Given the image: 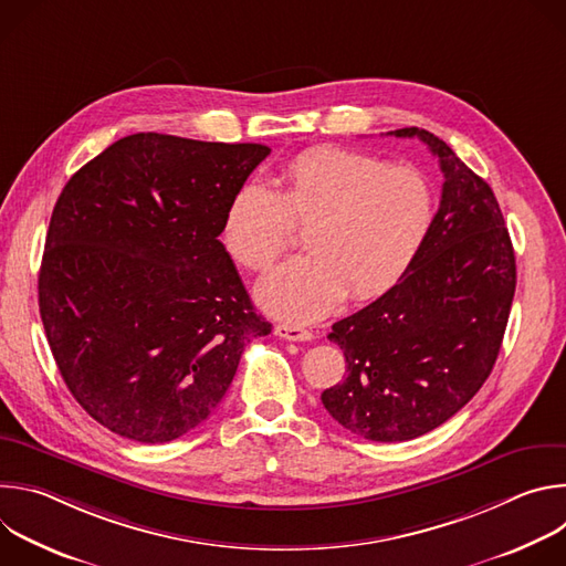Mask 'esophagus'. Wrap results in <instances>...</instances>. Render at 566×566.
I'll return each instance as SVG.
<instances>
[{
    "label": "esophagus",
    "mask_w": 566,
    "mask_h": 566,
    "mask_svg": "<svg viewBox=\"0 0 566 566\" xmlns=\"http://www.w3.org/2000/svg\"><path fill=\"white\" fill-rule=\"evenodd\" d=\"M275 336L284 338V340H293V343H306L313 338V332L302 329L297 325H277L275 327Z\"/></svg>",
    "instance_id": "34e87169"
}]
</instances>
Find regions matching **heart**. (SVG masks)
<instances>
[{
	"label": "heart",
	"mask_w": 566,
	"mask_h": 566,
	"mask_svg": "<svg viewBox=\"0 0 566 566\" xmlns=\"http://www.w3.org/2000/svg\"><path fill=\"white\" fill-rule=\"evenodd\" d=\"M266 184L241 186L223 212L228 253L266 271L306 226L308 253L286 260L258 286L275 317L315 322L347 295L369 300L394 286L421 253L434 221L430 181L410 166L345 149L315 147Z\"/></svg>",
	"instance_id": "heart-1"
}]
</instances>
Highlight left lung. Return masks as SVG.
<instances>
[{
	"label": "left lung",
	"instance_id": "obj_1",
	"mask_svg": "<svg viewBox=\"0 0 566 566\" xmlns=\"http://www.w3.org/2000/svg\"><path fill=\"white\" fill-rule=\"evenodd\" d=\"M421 138L443 172L441 203L426 244L387 293L336 322L347 378L322 391V406L369 441L417 439L486 382L515 295V253L491 186L434 134Z\"/></svg>",
	"mask_w": 566,
	"mask_h": 566
}]
</instances>
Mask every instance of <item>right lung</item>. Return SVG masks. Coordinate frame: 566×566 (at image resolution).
Instances as JSON below:
<instances>
[{
  "label": "right lung",
  "instance_id": "1",
  "mask_svg": "<svg viewBox=\"0 0 566 566\" xmlns=\"http://www.w3.org/2000/svg\"><path fill=\"white\" fill-rule=\"evenodd\" d=\"M260 143L125 136L80 168L51 214L38 275L55 365L94 421L140 443L201 426L244 347L271 334L219 241Z\"/></svg>",
  "mask_w": 566,
  "mask_h": 566
}]
</instances>
